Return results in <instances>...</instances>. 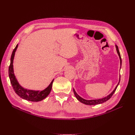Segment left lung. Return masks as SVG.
<instances>
[{
  "instance_id": "obj_1",
  "label": "left lung",
  "mask_w": 135,
  "mask_h": 135,
  "mask_svg": "<svg viewBox=\"0 0 135 135\" xmlns=\"http://www.w3.org/2000/svg\"><path fill=\"white\" fill-rule=\"evenodd\" d=\"M115 48H116V51L117 52V54L118 55V56H119V59H120V69L121 68V66H122V59H121V57H120V52L119 51V50H118V46H117V45H115ZM120 76H119V82H118V84L117 85V86L115 87V88H114V90L110 93L109 95H108L107 96H105L103 98H101V99H95V100H85L84 99H83V98L81 97L80 96H79L78 95L77 93L76 92V91H75L74 88H73V91H74V95L76 97V98L77 99V100L79 101L80 103H83L84 104H85V105H98V104H103L104 103H105V102L107 101L108 100H109L110 98H111V97L113 96V95L114 94V93L115 92L116 89L118 87V85H119V82H120Z\"/></svg>"
}]
</instances>
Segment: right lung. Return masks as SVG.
Wrapping results in <instances>:
<instances>
[{
	"instance_id": "add662e5",
	"label": "right lung",
	"mask_w": 135,
	"mask_h": 135,
	"mask_svg": "<svg viewBox=\"0 0 135 135\" xmlns=\"http://www.w3.org/2000/svg\"><path fill=\"white\" fill-rule=\"evenodd\" d=\"M17 47L18 44L16 46L13 52H12L11 57V63L9 66L8 70L11 83L12 87H13V88L16 93L20 97L22 98V99L32 102H38L42 101V100L44 99L45 98H46L48 96L49 94H50L51 91L53 81H54V79L52 80L50 85L46 88H45L42 91L31 90V89H28L22 87L19 84L17 79H16L13 70V60L15 55V52L16 50H17Z\"/></svg>"
}]
</instances>
